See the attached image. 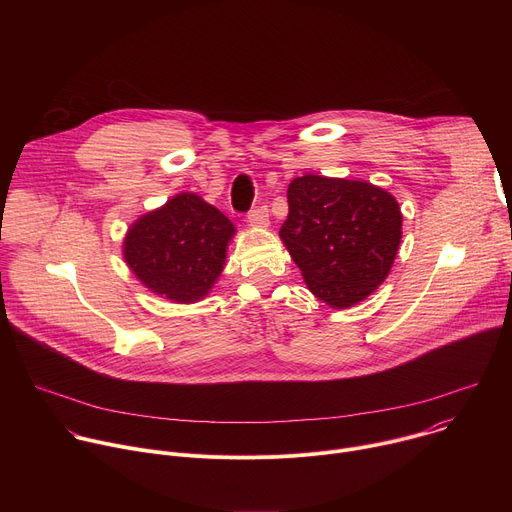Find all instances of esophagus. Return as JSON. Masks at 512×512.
<instances>
[{
	"label": "esophagus",
	"mask_w": 512,
	"mask_h": 512,
	"mask_svg": "<svg viewBox=\"0 0 512 512\" xmlns=\"http://www.w3.org/2000/svg\"><path fill=\"white\" fill-rule=\"evenodd\" d=\"M247 218H249V223L253 225V227H267L269 225V210H267V206H257V208H253L249 214H247Z\"/></svg>",
	"instance_id": "obj_1"
}]
</instances>
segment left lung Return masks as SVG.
I'll return each mask as SVG.
<instances>
[{
    "mask_svg": "<svg viewBox=\"0 0 512 512\" xmlns=\"http://www.w3.org/2000/svg\"><path fill=\"white\" fill-rule=\"evenodd\" d=\"M279 237L312 294L340 310L362 302L389 275L401 243V208L379 186L306 174L287 188Z\"/></svg>",
    "mask_w": 512,
    "mask_h": 512,
    "instance_id": "obj_1",
    "label": "left lung"
}]
</instances>
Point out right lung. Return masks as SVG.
Returning <instances> with one entry per match:
<instances>
[{
	"mask_svg": "<svg viewBox=\"0 0 512 512\" xmlns=\"http://www.w3.org/2000/svg\"><path fill=\"white\" fill-rule=\"evenodd\" d=\"M233 235L235 225L221 210L182 192L137 218L123 241V257L154 294L192 304L221 275Z\"/></svg>",
	"mask_w": 512,
	"mask_h": 512,
	"instance_id": "1",
	"label": "right lung"
}]
</instances>
